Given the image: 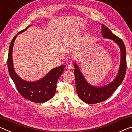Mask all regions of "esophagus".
<instances>
[{"label": "esophagus", "instance_id": "obj_1", "mask_svg": "<svg viewBox=\"0 0 132 132\" xmlns=\"http://www.w3.org/2000/svg\"><path fill=\"white\" fill-rule=\"evenodd\" d=\"M67 68H68V69L69 70H72L73 69V66L71 65V64H68V66H67Z\"/></svg>", "mask_w": 132, "mask_h": 132}]
</instances>
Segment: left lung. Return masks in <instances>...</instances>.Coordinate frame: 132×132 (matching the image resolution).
<instances>
[{
  "instance_id": "8db88e82",
  "label": "left lung",
  "mask_w": 132,
  "mask_h": 132,
  "mask_svg": "<svg viewBox=\"0 0 132 132\" xmlns=\"http://www.w3.org/2000/svg\"><path fill=\"white\" fill-rule=\"evenodd\" d=\"M101 27L103 38L112 39L119 46L120 51V66L117 76L112 81L105 86L97 87L91 85L87 81L79 67L74 62L76 88L77 94L82 101L90 104L99 103L110 97L116 89L121 84L126 71V53L123 42L104 24H101Z\"/></svg>"
}]
</instances>
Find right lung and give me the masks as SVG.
Returning a JSON list of instances; mask_svg holds the SVG:
<instances>
[{"mask_svg":"<svg viewBox=\"0 0 132 132\" xmlns=\"http://www.w3.org/2000/svg\"><path fill=\"white\" fill-rule=\"evenodd\" d=\"M31 25L20 31L15 35L11 42L9 51L7 66L10 77L16 86L21 96L35 103H43L48 101L55 95L56 90V83L63 73L65 64H62L50 70L45 76L36 81H28L22 79L17 75L13 66L12 53L14 42L17 35L25 31Z\"/></svg>","mask_w":132,"mask_h":132,"instance_id":"obj_1","label":"right lung"}]
</instances>
